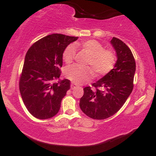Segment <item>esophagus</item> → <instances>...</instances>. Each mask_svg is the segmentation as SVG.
<instances>
[{"label": "esophagus", "mask_w": 156, "mask_h": 156, "mask_svg": "<svg viewBox=\"0 0 156 156\" xmlns=\"http://www.w3.org/2000/svg\"><path fill=\"white\" fill-rule=\"evenodd\" d=\"M78 87V85H77L76 83H71V89H76V87Z\"/></svg>", "instance_id": "esophagus-1"}]
</instances>
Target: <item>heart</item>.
Returning <instances> with one entry per match:
<instances>
[{
	"label": "heart",
	"mask_w": 156,
	"mask_h": 156,
	"mask_svg": "<svg viewBox=\"0 0 156 156\" xmlns=\"http://www.w3.org/2000/svg\"><path fill=\"white\" fill-rule=\"evenodd\" d=\"M78 48L89 55V58L82 67L77 65L66 68L64 73L67 78L76 83H82L92 78L93 72L96 76H106L115 67L117 57L112 49H105L104 46L94 39L82 41L77 44ZM76 54V50L73 44H69L63 52V59L66 63H72Z\"/></svg>",
	"instance_id": "obj_1"
}]
</instances>
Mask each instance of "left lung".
Returning a JSON list of instances; mask_svg holds the SVG:
<instances>
[{"label":"left lung","instance_id":"left-lung-1","mask_svg":"<svg viewBox=\"0 0 156 156\" xmlns=\"http://www.w3.org/2000/svg\"><path fill=\"white\" fill-rule=\"evenodd\" d=\"M117 55L115 67L108 74L87 87L80 99V108L86 115L94 119L112 117L122 108L133 89L136 62L128 45L113 37L111 41Z\"/></svg>","mask_w":156,"mask_h":156}]
</instances>
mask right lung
Listing matches in <instances>:
<instances>
[{"mask_svg": "<svg viewBox=\"0 0 156 156\" xmlns=\"http://www.w3.org/2000/svg\"><path fill=\"white\" fill-rule=\"evenodd\" d=\"M77 39L53 34L39 39L27 51L19 89L26 108L37 119H49L59 111L62 99L70 88V80H53L61 75L64 49Z\"/></svg>", "mask_w": 156, "mask_h": 156, "instance_id": "right-lung-1", "label": "right lung"}]
</instances>
